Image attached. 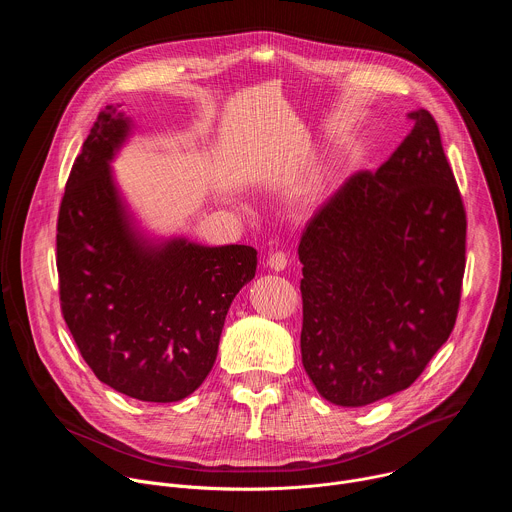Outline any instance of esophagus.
I'll return each mask as SVG.
<instances>
[{"instance_id": "1", "label": "esophagus", "mask_w": 512, "mask_h": 512, "mask_svg": "<svg viewBox=\"0 0 512 512\" xmlns=\"http://www.w3.org/2000/svg\"><path fill=\"white\" fill-rule=\"evenodd\" d=\"M267 265L273 269V271H283L287 267V255L283 251H275L269 255L267 259Z\"/></svg>"}]
</instances>
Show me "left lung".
Returning <instances> with one entry per match:
<instances>
[{
    "label": "left lung",
    "instance_id": "left-lung-1",
    "mask_svg": "<svg viewBox=\"0 0 512 512\" xmlns=\"http://www.w3.org/2000/svg\"><path fill=\"white\" fill-rule=\"evenodd\" d=\"M373 174H352L310 218L298 255L302 362L318 393L362 407L413 385L450 338L466 210L429 111Z\"/></svg>",
    "mask_w": 512,
    "mask_h": 512
}]
</instances>
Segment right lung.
Listing matches in <instances>:
<instances>
[{"instance_id":"1","label":"right lung","mask_w":512,"mask_h":512,"mask_svg":"<svg viewBox=\"0 0 512 512\" xmlns=\"http://www.w3.org/2000/svg\"><path fill=\"white\" fill-rule=\"evenodd\" d=\"M127 135L129 119L107 105L72 164L56 225L60 308L101 383L172 403L210 373L227 312L255 277L257 251L141 237L109 168Z\"/></svg>"}]
</instances>
